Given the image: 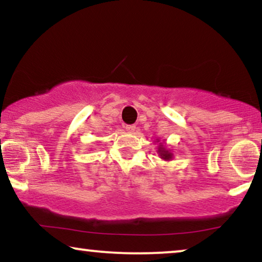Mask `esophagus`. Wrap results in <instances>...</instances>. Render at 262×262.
Returning <instances> with one entry per match:
<instances>
[{
  "label": "esophagus",
  "instance_id": "34e87169",
  "mask_svg": "<svg viewBox=\"0 0 262 262\" xmlns=\"http://www.w3.org/2000/svg\"><path fill=\"white\" fill-rule=\"evenodd\" d=\"M125 130L128 132V133H134L135 130H137V127H135L134 124H129V125H125Z\"/></svg>",
  "mask_w": 262,
  "mask_h": 262
}]
</instances>
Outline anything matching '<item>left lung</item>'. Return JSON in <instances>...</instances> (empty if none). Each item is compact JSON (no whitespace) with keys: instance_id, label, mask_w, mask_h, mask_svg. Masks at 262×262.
Returning a JSON list of instances; mask_svg holds the SVG:
<instances>
[{"instance_id":"left-lung-1","label":"left lung","mask_w":262,"mask_h":262,"mask_svg":"<svg viewBox=\"0 0 262 262\" xmlns=\"http://www.w3.org/2000/svg\"><path fill=\"white\" fill-rule=\"evenodd\" d=\"M156 142H159V145L157 146V153H158L160 158L163 160H165V162H169V160H172L173 159V153L170 148L166 147L165 144H163V142H160L159 139H157Z\"/></svg>"}]
</instances>
